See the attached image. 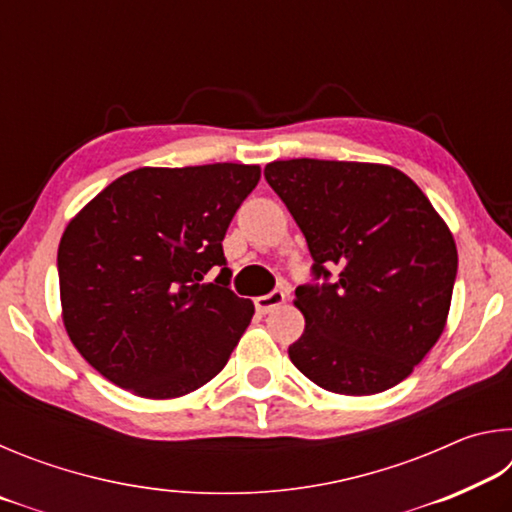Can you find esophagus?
Listing matches in <instances>:
<instances>
[{
  "label": "esophagus",
  "mask_w": 512,
  "mask_h": 512,
  "mask_svg": "<svg viewBox=\"0 0 512 512\" xmlns=\"http://www.w3.org/2000/svg\"><path fill=\"white\" fill-rule=\"evenodd\" d=\"M289 293L284 289H275L271 293H266V296H259L255 298V309L259 314H268V311H273L275 307H280L284 300H287Z\"/></svg>",
  "instance_id": "34e87169"
}]
</instances>
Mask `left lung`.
Returning <instances> with one entry per match:
<instances>
[{"mask_svg":"<svg viewBox=\"0 0 512 512\" xmlns=\"http://www.w3.org/2000/svg\"><path fill=\"white\" fill-rule=\"evenodd\" d=\"M264 176L314 259L311 282L296 289L305 332L289 345L293 366L329 393L397 386L445 329L452 232L422 189L384 164L275 160Z\"/></svg>","mask_w":512,"mask_h":512,"instance_id":"obj_1","label":"left lung"}]
</instances>
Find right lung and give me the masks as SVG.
I'll list each match as a JSON object with an SVG mask.
<instances>
[{"instance_id": "1", "label": "right lung", "mask_w": 512, "mask_h": 512, "mask_svg": "<svg viewBox=\"0 0 512 512\" xmlns=\"http://www.w3.org/2000/svg\"><path fill=\"white\" fill-rule=\"evenodd\" d=\"M257 164L135 169L74 216L58 246L69 339L126 391L169 400L214 379L255 314L221 241ZM210 270L220 275L203 283Z\"/></svg>"}]
</instances>
